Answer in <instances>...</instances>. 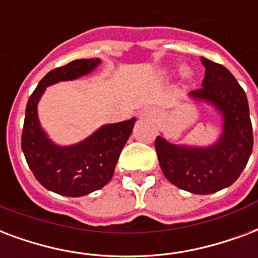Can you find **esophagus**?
I'll list each match as a JSON object with an SVG mask.
<instances>
[{
  "mask_svg": "<svg viewBox=\"0 0 258 258\" xmlns=\"http://www.w3.org/2000/svg\"><path fill=\"white\" fill-rule=\"evenodd\" d=\"M142 117H146V119H151V117H154V112L151 111V109H145V111H142Z\"/></svg>",
  "mask_w": 258,
  "mask_h": 258,
  "instance_id": "esophagus-1",
  "label": "esophagus"
}]
</instances>
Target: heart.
I'll return each instance as SVG.
<instances>
[{"label":"heart","instance_id":"b5f03b06","mask_svg":"<svg viewBox=\"0 0 258 258\" xmlns=\"http://www.w3.org/2000/svg\"><path fill=\"white\" fill-rule=\"evenodd\" d=\"M170 73H172V70L168 68V69H164V70L161 72V74H162L164 77H166V76H169ZM192 76H194V72L190 70V68H188V66H182V68H181V77H182V78H184V80H189Z\"/></svg>","mask_w":258,"mask_h":258}]
</instances>
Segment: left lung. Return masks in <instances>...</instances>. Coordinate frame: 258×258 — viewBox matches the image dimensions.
<instances>
[{
  "instance_id": "left-lung-1",
  "label": "left lung",
  "mask_w": 258,
  "mask_h": 258,
  "mask_svg": "<svg viewBox=\"0 0 258 258\" xmlns=\"http://www.w3.org/2000/svg\"><path fill=\"white\" fill-rule=\"evenodd\" d=\"M206 68L202 88L188 96L207 103L222 117V133L210 146H188L155 139L165 177L173 185L195 195H210L233 184L246 166L253 149L246 94L231 73L219 63L200 58Z\"/></svg>"
}]
</instances>
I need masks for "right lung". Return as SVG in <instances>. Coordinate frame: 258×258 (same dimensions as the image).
<instances>
[{"label": "right lung", "mask_w": 258, "mask_h": 258, "mask_svg": "<svg viewBox=\"0 0 258 258\" xmlns=\"http://www.w3.org/2000/svg\"><path fill=\"white\" fill-rule=\"evenodd\" d=\"M101 59H77L47 73L33 90L25 109L21 149L33 176L46 189L70 198L85 196L111 181L115 166L137 119L101 125L90 137L70 146L52 142L37 116L47 86L89 74Z\"/></svg>", "instance_id": "1"}]
</instances>
